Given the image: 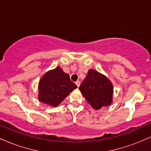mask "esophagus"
Instances as JSON below:
<instances>
[{
	"label": "esophagus",
	"mask_w": 151,
	"mask_h": 151,
	"mask_svg": "<svg viewBox=\"0 0 151 151\" xmlns=\"http://www.w3.org/2000/svg\"><path fill=\"white\" fill-rule=\"evenodd\" d=\"M75 84H76V85L77 86V87H79V86H80V81H76Z\"/></svg>",
	"instance_id": "34e87169"
}]
</instances>
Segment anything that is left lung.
Masks as SVG:
<instances>
[{"instance_id": "8db88e82", "label": "left lung", "mask_w": 151, "mask_h": 151, "mask_svg": "<svg viewBox=\"0 0 151 151\" xmlns=\"http://www.w3.org/2000/svg\"><path fill=\"white\" fill-rule=\"evenodd\" d=\"M83 96L94 109L110 105L113 99V85L106 76L89 70L79 86Z\"/></svg>"}]
</instances>
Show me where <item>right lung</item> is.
<instances>
[{
	"instance_id": "right-lung-1",
	"label": "right lung",
	"mask_w": 151,
	"mask_h": 151,
	"mask_svg": "<svg viewBox=\"0 0 151 151\" xmlns=\"http://www.w3.org/2000/svg\"><path fill=\"white\" fill-rule=\"evenodd\" d=\"M77 87L70 80V75L58 67L45 74L40 80L38 99L51 106H57Z\"/></svg>"
}]
</instances>
